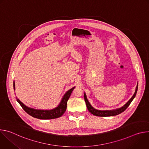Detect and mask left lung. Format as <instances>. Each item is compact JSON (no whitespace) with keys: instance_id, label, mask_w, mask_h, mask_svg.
<instances>
[{"instance_id":"obj_1","label":"left lung","mask_w":149,"mask_h":149,"mask_svg":"<svg viewBox=\"0 0 149 149\" xmlns=\"http://www.w3.org/2000/svg\"><path fill=\"white\" fill-rule=\"evenodd\" d=\"M137 89H138V84L137 86L136 87V91L135 93L134 94V95H133V97L130 98V100L127 102L124 106H123L122 107L117 109L116 110H105V111H102V110H96L95 109H94L92 106L91 105V104H90L89 101L87 100L86 94L84 93V100L85 101H86V105L88 110L93 115L96 116H98V117H110V116H117L118 114H120V113H123V111H124L127 108L129 107L130 105V103L132 102V101L133 100V99L134 98V97H136V95L137 94Z\"/></svg>"}]
</instances>
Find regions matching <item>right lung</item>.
Returning a JSON list of instances; mask_svg holds the SVG:
<instances>
[{"mask_svg": "<svg viewBox=\"0 0 149 149\" xmlns=\"http://www.w3.org/2000/svg\"><path fill=\"white\" fill-rule=\"evenodd\" d=\"M75 87L68 90L62 97L59 104L57 107L49 110H36L32 108H30L26 106L24 103L21 102L18 98L17 101L19 103L22 109L30 116L34 118L42 120H49L54 119L62 116L65 113L67 109V101L73 91ZM13 88L15 90V84L13 81Z\"/></svg>", "mask_w": 149, "mask_h": 149, "instance_id": "obj_1", "label": "right lung"}]
</instances>
